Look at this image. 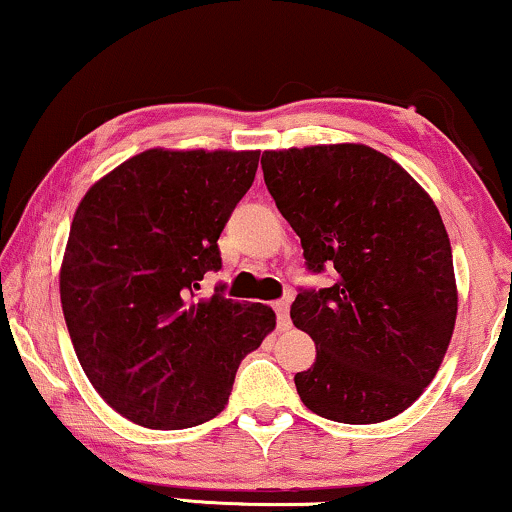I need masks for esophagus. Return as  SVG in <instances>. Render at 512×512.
<instances>
[{
  "label": "esophagus",
  "instance_id": "esophagus-1",
  "mask_svg": "<svg viewBox=\"0 0 512 512\" xmlns=\"http://www.w3.org/2000/svg\"><path fill=\"white\" fill-rule=\"evenodd\" d=\"M275 313H277V327H280L282 331L291 327V317H289V301H277L275 305Z\"/></svg>",
  "mask_w": 512,
  "mask_h": 512
}]
</instances>
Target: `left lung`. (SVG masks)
Masks as SVG:
<instances>
[{
	"label": "left lung",
	"instance_id": "left-lung-1",
	"mask_svg": "<svg viewBox=\"0 0 512 512\" xmlns=\"http://www.w3.org/2000/svg\"><path fill=\"white\" fill-rule=\"evenodd\" d=\"M263 178L301 237L310 272L291 320L317 357L294 376L301 400L338 423H381L411 407L447 353L459 294L442 216L400 164L369 145L265 150Z\"/></svg>",
	"mask_w": 512,
	"mask_h": 512
}]
</instances>
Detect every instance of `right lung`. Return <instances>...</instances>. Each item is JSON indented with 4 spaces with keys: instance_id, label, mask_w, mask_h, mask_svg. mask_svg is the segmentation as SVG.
Returning a JSON list of instances; mask_svg holds the SVG:
<instances>
[{
    "instance_id": "right-lung-1",
    "label": "right lung",
    "mask_w": 512,
    "mask_h": 512,
    "mask_svg": "<svg viewBox=\"0 0 512 512\" xmlns=\"http://www.w3.org/2000/svg\"><path fill=\"white\" fill-rule=\"evenodd\" d=\"M258 150H162L126 159L75 211L61 303L96 393L138 426L192 428L221 414L240 362L275 329L263 303L195 298L221 270L218 237L247 195Z\"/></svg>"
}]
</instances>
